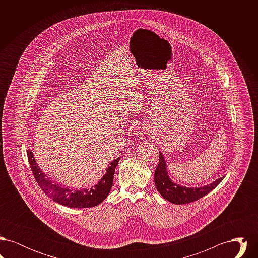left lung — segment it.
Segmentation results:
<instances>
[{
	"mask_svg": "<svg viewBox=\"0 0 258 258\" xmlns=\"http://www.w3.org/2000/svg\"><path fill=\"white\" fill-rule=\"evenodd\" d=\"M224 177L216 180L212 184L200 187H186L172 182L166 169L163 155L160 153V162L155 172V184L160 196L174 204H186L205 197L221 183Z\"/></svg>",
	"mask_w": 258,
	"mask_h": 258,
	"instance_id": "left-lung-1",
	"label": "left lung"
}]
</instances>
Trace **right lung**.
<instances>
[{
  "label": "right lung",
  "mask_w": 258,
  "mask_h": 258,
  "mask_svg": "<svg viewBox=\"0 0 258 258\" xmlns=\"http://www.w3.org/2000/svg\"><path fill=\"white\" fill-rule=\"evenodd\" d=\"M28 160L33 171V175L40 188L47 197H51L55 202L71 208H90L95 207L101 203L110 192L114 173L120 158H117L110 163L106 173L95 187L90 189H73L62 186L61 184L54 183L50 177H47L37 165L33 153L29 149L27 151Z\"/></svg>",
  "instance_id": "obj_1"
}]
</instances>
